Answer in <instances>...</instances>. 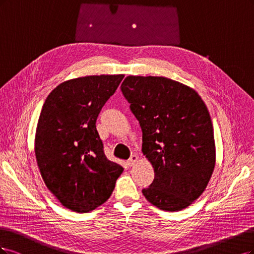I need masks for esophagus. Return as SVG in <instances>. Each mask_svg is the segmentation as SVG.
Here are the masks:
<instances>
[{"instance_id":"34e87169","label":"esophagus","mask_w":254,"mask_h":254,"mask_svg":"<svg viewBox=\"0 0 254 254\" xmlns=\"http://www.w3.org/2000/svg\"><path fill=\"white\" fill-rule=\"evenodd\" d=\"M137 159H138V157L136 156V155H132V156H130V158L127 160V165L129 167H132L133 165H135V162L137 161Z\"/></svg>"}]
</instances>
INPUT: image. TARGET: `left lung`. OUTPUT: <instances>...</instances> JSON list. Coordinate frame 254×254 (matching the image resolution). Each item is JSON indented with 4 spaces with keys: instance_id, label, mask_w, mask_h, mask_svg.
<instances>
[{
    "instance_id": "obj_1",
    "label": "left lung",
    "mask_w": 254,
    "mask_h": 254,
    "mask_svg": "<svg viewBox=\"0 0 254 254\" xmlns=\"http://www.w3.org/2000/svg\"><path fill=\"white\" fill-rule=\"evenodd\" d=\"M121 92L142 130V153L154 168L142 194L165 211H179L199 197L215 165L214 133L199 95L163 77L128 76Z\"/></svg>"
}]
</instances>
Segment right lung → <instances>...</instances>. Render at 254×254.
Wrapping results in <instances>:
<instances>
[{"mask_svg": "<svg viewBox=\"0 0 254 254\" xmlns=\"http://www.w3.org/2000/svg\"><path fill=\"white\" fill-rule=\"evenodd\" d=\"M124 75L87 76L57 86L41 111L35 152L46 187L78 213L109 199L124 172L106 158L96 128L98 115Z\"/></svg>", "mask_w": 254, "mask_h": 254, "instance_id": "add662e5", "label": "right lung"}]
</instances>
